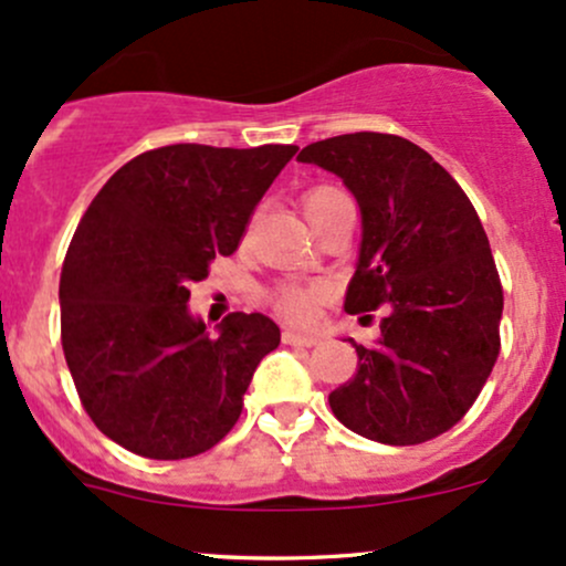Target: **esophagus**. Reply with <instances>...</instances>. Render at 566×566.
Segmentation results:
<instances>
[{"instance_id": "1", "label": "esophagus", "mask_w": 566, "mask_h": 566, "mask_svg": "<svg viewBox=\"0 0 566 566\" xmlns=\"http://www.w3.org/2000/svg\"><path fill=\"white\" fill-rule=\"evenodd\" d=\"M282 340L287 346H316V344H319V338H316V335L295 333V331H284L282 333Z\"/></svg>"}]
</instances>
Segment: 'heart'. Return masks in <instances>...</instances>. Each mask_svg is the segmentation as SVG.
Instances as JSON below:
<instances>
[{"label":"heart","mask_w":566,"mask_h":566,"mask_svg":"<svg viewBox=\"0 0 566 566\" xmlns=\"http://www.w3.org/2000/svg\"><path fill=\"white\" fill-rule=\"evenodd\" d=\"M338 188H314L303 196V212L306 217L319 209L327 198H333ZM327 287L325 284H282V287L273 293V308L290 322H312L316 312H319V303L325 301Z\"/></svg>","instance_id":"heart-1"}]
</instances>
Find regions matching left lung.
<instances>
[{
    "label": "left lung",
    "mask_w": 566,
    "mask_h": 566,
    "mask_svg": "<svg viewBox=\"0 0 566 566\" xmlns=\"http://www.w3.org/2000/svg\"><path fill=\"white\" fill-rule=\"evenodd\" d=\"M297 160L338 174L363 212L346 314H387L376 346L352 340L357 374L331 392L335 419L387 446L449 432L500 357L502 284L475 207L430 153L395 134L331 136Z\"/></svg>",
    "instance_id": "left-lung-1"
}]
</instances>
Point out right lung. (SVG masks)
Listing matches in <instances>:
<instances>
[{"instance_id":"right-lung-1","label":"right lung","mask_w":566,"mask_h":566,"mask_svg":"<svg viewBox=\"0 0 566 566\" xmlns=\"http://www.w3.org/2000/svg\"><path fill=\"white\" fill-rule=\"evenodd\" d=\"M295 145H169L107 179L61 269V346L93 424L147 459L220 443L254 368L282 340L263 314L233 312L209 335L190 284L239 250L250 217Z\"/></svg>"}]
</instances>
